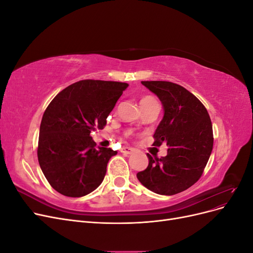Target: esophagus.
Returning a JSON list of instances; mask_svg holds the SVG:
<instances>
[{
	"label": "esophagus",
	"instance_id": "1",
	"mask_svg": "<svg viewBox=\"0 0 253 253\" xmlns=\"http://www.w3.org/2000/svg\"><path fill=\"white\" fill-rule=\"evenodd\" d=\"M135 150L133 148H129V147H124L121 149V152L124 153V154H132Z\"/></svg>",
	"mask_w": 253,
	"mask_h": 253
}]
</instances>
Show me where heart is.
<instances>
[{"instance_id":"b5f03b06","label":"heart","mask_w":253,"mask_h":253,"mask_svg":"<svg viewBox=\"0 0 253 253\" xmlns=\"http://www.w3.org/2000/svg\"><path fill=\"white\" fill-rule=\"evenodd\" d=\"M156 103L157 102H156L155 99L153 98V97H151V96H145L140 100L141 108H145V106H149L151 104H156Z\"/></svg>"}]
</instances>
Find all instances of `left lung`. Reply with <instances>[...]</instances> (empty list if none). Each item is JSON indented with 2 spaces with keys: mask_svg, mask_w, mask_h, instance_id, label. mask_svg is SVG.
<instances>
[{
  "mask_svg": "<svg viewBox=\"0 0 253 253\" xmlns=\"http://www.w3.org/2000/svg\"><path fill=\"white\" fill-rule=\"evenodd\" d=\"M164 106V118L154 133V147L167 143L168 154L153 158L137 173L142 185L160 195H174L201 178L213 148L208 111L188 89L168 81H141Z\"/></svg>",
  "mask_w": 253,
  "mask_h": 253,
  "instance_id": "1",
  "label": "left lung"
}]
</instances>
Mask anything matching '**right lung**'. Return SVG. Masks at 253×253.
<instances>
[{
  "label": "right lung",
  "mask_w": 253,
  "mask_h": 253,
  "mask_svg": "<svg viewBox=\"0 0 253 253\" xmlns=\"http://www.w3.org/2000/svg\"><path fill=\"white\" fill-rule=\"evenodd\" d=\"M127 83L81 80L52 99L45 110L38 160L49 185L68 197L93 192L117 151L96 147L90 134L102 129Z\"/></svg>",
  "instance_id": "right-lung-1"
}]
</instances>
